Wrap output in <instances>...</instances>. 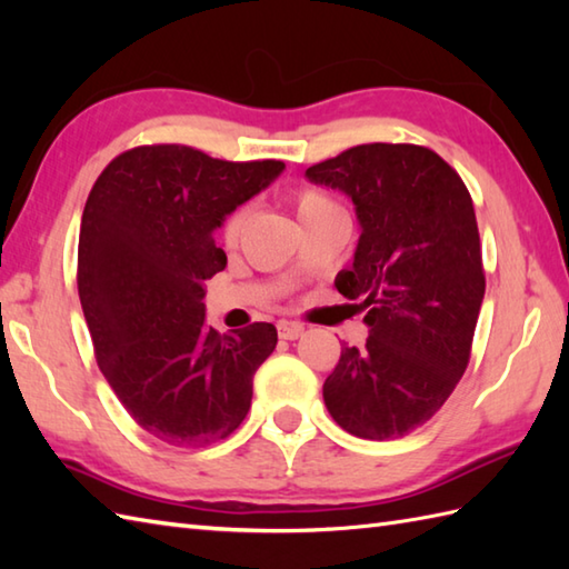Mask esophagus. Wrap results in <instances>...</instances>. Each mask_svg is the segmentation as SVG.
Wrapping results in <instances>:
<instances>
[{"label": "esophagus", "mask_w": 569, "mask_h": 569, "mask_svg": "<svg viewBox=\"0 0 569 569\" xmlns=\"http://www.w3.org/2000/svg\"><path fill=\"white\" fill-rule=\"evenodd\" d=\"M306 332L303 322H278V337L281 340H298Z\"/></svg>", "instance_id": "34e87169"}]
</instances>
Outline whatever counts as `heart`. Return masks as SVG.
Here are the masks:
<instances>
[{
  "mask_svg": "<svg viewBox=\"0 0 569 569\" xmlns=\"http://www.w3.org/2000/svg\"><path fill=\"white\" fill-rule=\"evenodd\" d=\"M293 202H296V212L300 217V222H310V220H320V217H330V214H345L342 204L337 202L335 196H330L328 190L316 188V186H303L293 192ZM249 208L247 204H237L234 210H229L224 222H222V241L227 247H234L241 229H244Z\"/></svg>",
  "mask_w": 569,
  "mask_h": 569,
  "instance_id": "heart-1",
  "label": "heart"
}]
</instances>
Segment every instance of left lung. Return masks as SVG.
Returning a JSON list of instances; mask_svg holds the SVG:
<instances>
[{
	"label": "left lung",
	"mask_w": 569,
	"mask_h": 569,
	"mask_svg": "<svg viewBox=\"0 0 569 569\" xmlns=\"http://www.w3.org/2000/svg\"><path fill=\"white\" fill-rule=\"evenodd\" d=\"M306 176L347 192L361 224L335 288L367 310L369 337L365 349L342 347L325 406L357 438H403L469 365L487 288L475 204L455 168L418 143H361Z\"/></svg>",
	"instance_id": "obj_1"
}]
</instances>
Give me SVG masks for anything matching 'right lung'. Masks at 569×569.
<instances>
[{"label": "right lung", "instance_id": "right-lung-1", "mask_svg": "<svg viewBox=\"0 0 569 569\" xmlns=\"http://www.w3.org/2000/svg\"><path fill=\"white\" fill-rule=\"evenodd\" d=\"M283 161H222L183 143L134 147L107 163L84 202L78 293L94 359L127 413L156 440L204 447L251 408L271 322L204 328V281L227 266L214 229Z\"/></svg>", "mask_w": 569, "mask_h": 569}]
</instances>
